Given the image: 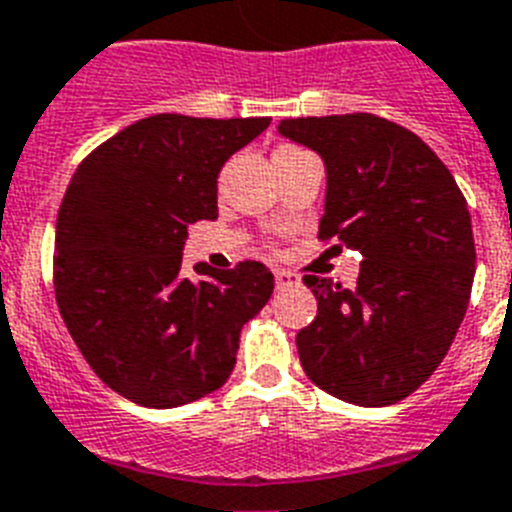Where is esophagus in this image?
Instances as JSON below:
<instances>
[{"mask_svg": "<svg viewBox=\"0 0 512 512\" xmlns=\"http://www.w3.org/2000/svg\"><path fill=\"white\" fill-rule=\"evenodd\" d=\"M274 282H277V287H293L301 282V277L293 272H287V269H274Z\"/></svg>", "mask_w": 512, "mask_h": 512, "instance_id": "1", "label": "esophagus"}]
</instances>
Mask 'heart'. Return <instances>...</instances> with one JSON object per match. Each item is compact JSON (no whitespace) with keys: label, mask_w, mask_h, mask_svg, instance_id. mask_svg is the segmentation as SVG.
Listing matches in <instances>:
<instances>
[{"label":"heart","mask_w":512,"mask_h":512,"mask_svg":"<svg viewBox=\"0 0 512 512\" xmlns=\"http://www.w3.org/2000/svg\"><path fill=\"white\" fill-rule=\"evenodd\" d=\"M287 151H301V149H295V146H280V149L274 151V156H280V154H287Z\"/></svg>","instance_id":"heart-1"}]
</instances>
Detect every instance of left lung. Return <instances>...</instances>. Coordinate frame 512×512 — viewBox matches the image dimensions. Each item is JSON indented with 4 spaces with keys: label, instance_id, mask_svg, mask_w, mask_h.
I'll return each instance as SVG.
<instances>
[{
    "label": "left lung",
    "instance_id": "1",
    "mask_svg": "<svg viewBox=\"0 0 512 512\" xmlns=\"http://www.w3.org/2000/svg\"><path fill=\"white\" fill-rule=\"evenodd\" d=\"M327 164L319 240L363 256L356 287L303 282L316 319L295 337L306 377L363 408L392 405L432 377L466 316L476 272L471 214L445 162L377 114L282 120Z\"/></svg>",
    "mask_w": 512,
    "mask_h": 512
}]
</instances>
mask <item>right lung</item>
Instances as JSON below:
<instances>
[{
	"label": "right lung",
	"mask_w": 512,
	"mask_h": 512,
	"mask_svg": "<svg viewBox=\"0 0 512 512\" xmlns=\"http://www.w3.org/2000/svg\"><path fill=\"white\" fill-rule=\"evenodd\" d=\"M269 117L154 114L78 164L57 214L54 295L101 382L146 408L193 403L227 382L240 329L269 303L259 261L198 264L185 277L188 227L217 219V177Z\"/></svg>",
	"instance_id": "obj_1"
}]
</instances>
